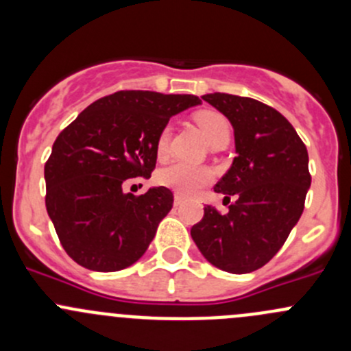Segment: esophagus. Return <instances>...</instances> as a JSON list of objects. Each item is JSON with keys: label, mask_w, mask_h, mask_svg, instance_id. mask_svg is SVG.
<instances>
[{"label": "esophagus", "mask_w": 351, "mask_h": 351, "mask_svg": "<svg viewBox=\"0 0 351 351\" xmlns=\"http://www.w3.org/2000/svg\"><path fill=\"white\" fill-rule=\"evenodd\" d=\"M183 204V197L180 195V193H175V205H180Z\"/></svg>", "instance_id": "obj_1"}]
</instances>
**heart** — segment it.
<instances>
[{"instance_id": "b5f03b06", "label": "heart", "mask_w": 351, "mask_h": 351, "mask_svg": "<svg viewBox=\"0 0 351 351\" xmlns=\"http://www.w3.org/2000/svg\"><path fill=\"white\" fill-rule=\"evenodd\" d=\"M195 122L204 132L205 139L208 144H214L221 139H229L231 136V123L222 115L221 112L215 110H200L195 113ZM169 149V129H165L159 132L156 139V154L159 159L165 158ZM158 182L182 195H193L202 186L208 185L212 182V171L205 166L189 165L185 161H175L169 166L162 168L158 173Z\"/></svg>"}]
</instances>
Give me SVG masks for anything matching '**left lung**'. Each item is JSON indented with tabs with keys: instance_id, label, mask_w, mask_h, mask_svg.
<instances>
[{
	"instance_id": "1",
	"label": "left lung",
	"mask_w": 351,
	"mask_h": 351,
	"mask_svg": "<svg viewBox=\"0 0 351 351\" xmlns=\"http://www.w3.org/2000/svg\"><path fill=\"white\" fill-rule=\"evenodd\" d=\"M234 129L236 158L217 182L229 212L204 207L192 228L205 260L229 274H250L278 253L304 210L311 186L309 156L292 123L275 108L246 97L204 95Z\"/></svg>"
}]
</instances>
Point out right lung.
<instances>
[{
    "mask_svg": "<svg viewBox=\"0 0 351 351\" xmlns=\"http://www.w3.org/2000/svg\"><path fill=\"white\" fill-rule=\"evenodd\" d=\"M195 95L125 90L100 98L62 130L44 168L45 207L66 253L93 271L136 263L173 207L154 186L123 193L127 178L151 176L156 139L169 117L200 105Z\"/></svg>",
    "mask_w": 351,
    "mask_h": 351,
    "instance_id": "obj_1",
    "label": "right lung"
}]
</instances>
